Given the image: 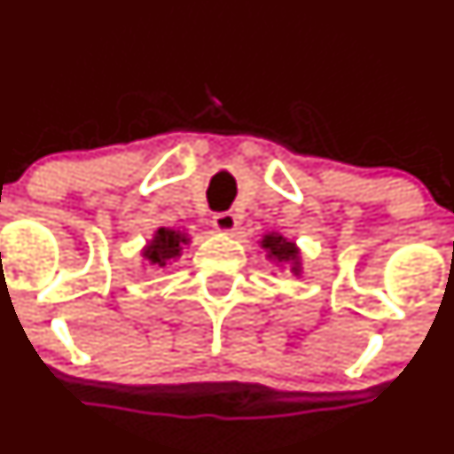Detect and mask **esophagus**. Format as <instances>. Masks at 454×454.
Listing matches in <instances>:
<instances>
[{
  "instance_id": "esophagus-1",
  "label": "esophagus",
  "mask_w": 454,
  "mask_h": 454,
  "mask_svg": "<svg viewBox=\"0 0 454 454\" xmlns=\"http://www.w3.org/2000/svg\"><path fill=\"white\" fill-rule=\"evenodd\" d=\"M213 226L217 228L219 232H232L237 228V217L232 213H228V210H223V213L215 215Z\"/></svg>"
}]
</instances>
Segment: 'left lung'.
<instances>
[{"mask_svg":"<svg viewBox=\"0 0 454 454\" xmlns=\"http://www.w3.org/2000/svg\"><path fill=\"white\" fill-rule=\"evenodd\" d=\"M263 248L268 250L270 256H274V259H278V261H294L296 254H299L296 253L294 244H292V241H287L286 237H281V235L265 237ZM294 272H296V268H294Z\"/></svg>","mask_w":454,"mask_h":454,"instance_id":"1","label":"left lung"}]
</instances>
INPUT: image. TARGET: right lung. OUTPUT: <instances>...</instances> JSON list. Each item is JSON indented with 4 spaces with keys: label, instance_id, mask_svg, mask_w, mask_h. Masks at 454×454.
<instances>
[{
    "label": "right lung",
    "instance_id": "obj_1",
    "mask_svg": "<svg viewBox=\"0 0 454 454\" xmlns=\"http://www.w3.org/2000/svg\"><path fill=\"white\" fill-rule=\"evenodd\" d=\"M184 237L176 231H167V228H160L155 232L153 241L149 244V248L145 250V256L149 259L151 265H158L164 268L171 259H176L180 254V244H184Z\"/></svg>",
    "mask_w": 454,
    "mask_h": 454
}]
</instances>
